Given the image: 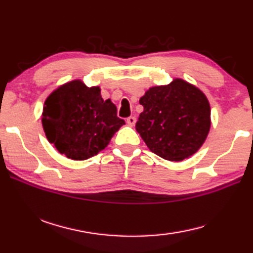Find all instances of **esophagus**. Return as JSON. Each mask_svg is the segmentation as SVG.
Returning a JSON list of instances; mask_svg holds the SVG:
<instances>
[{"label": "esophagus", "instance_id": "obj_1", "mask_svg": "<svg viewBox=\"0 0 253 253\" xmlns=\"http://www.w3.org/2000/svg\"><path fill=\"white\" fill-rule=\"evenodd\" d=\"M126 122H127V124H128V125H129V126H134L135 124H136V118H135L134 116H130V117L127 118Z\"/></svg>", "mask_w": 253, "mask_h": 253}]
</instances>
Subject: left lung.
I'll return each instance as SVG.
<instances>
[{
  "label": "left lung",
  "instance_id": "obj_1",
  "mask_svg": "<svg viewBox=\"0 0 253 253\" xmlns=\"http://www.w3.org/2000/svg\"><path fill=\"white\" fill-rule=\"evenodd\" d=\"M144 111L136 130L149 151L179 162L193 155L207 139L211 110L204 93L182 79L153 87L140 98Z\"/></svg>",
  "mask_w": 253,
  "mask_h": 253
}]
</instances>
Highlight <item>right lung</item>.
Wrapping results in <instances>:
<instances>
[{"mask_svg": "<svg viewBox=\"0 0 253 253\" xmlns=\"http://www.w3.org/2000/svg\"><path fill=\"white\" fill-rule=\"evenodd\" d=\"M123 125L116 106L102 99L99 87L88 88L80 80L55 89L42 114L46 138L60 154L75 161L97 155Z\"/></svg>", "mask_w": 253, "mask_h": 253, "instance_id": "add662e5", "label": "right lung"}]
</instances>
